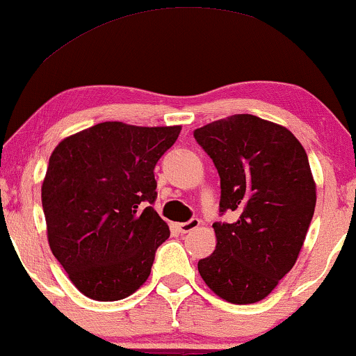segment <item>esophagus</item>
<instances>
[{
	"mask_svg": "<svg viewBox=\"0 0 356 356\" xmlns=\"http://www.w3.org/2000/svg\"><path fill=\"white\" fill-rule=\"evenodd\" d=\"M200 223H202V221H200L198 218H191L190 221H185V223H178L177 228H178V232L188 233V232H191V229L198 228Z\"/></svg>",
	"mask_w": 356,
	"mask_h": 356,
	"instance_id": "34e87169",
	"label": "esophagus"
}]
</instances>
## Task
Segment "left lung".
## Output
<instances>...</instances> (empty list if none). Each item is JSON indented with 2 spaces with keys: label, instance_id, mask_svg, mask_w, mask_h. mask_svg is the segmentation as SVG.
I'll use <instances>...</instances> for the list:
<instances>
[{
  "label": "left lung",
  "instance_id": "1",
  "mask_svg": "<svg viewBox=\"0 0 356 356\" xmlns=\"http://www.w3.org/2000/svg\"><path fill=\"white\" fill-rule=\"evenodd\" d=\"M220 175L216 250L198 261L208 286L229 303H257L293 268L310 227L316 188L293 133L253 115H233L195 129Z\"/></svg>",
  "mask_w": 356,
  "mask_h": 356
}]
</instances>
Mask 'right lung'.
<instances>
[{"mask_svg": "<svg viewBox=\"0 0 356 356\" xmlns=\"http://www.w3.org/2000/svg\"><path fill=\"white\" fill-rule=\"evenodd\" d=\"M179 131L104 121L65 138L49 156L41 186L49 248L88 298L123 300L148 280L170 236L153 210V171Z\"/></svg>", "mask_w": 356, "mask_h": 356, "instance_id": "add662e5", "label": "right lung"}]
</instances>
